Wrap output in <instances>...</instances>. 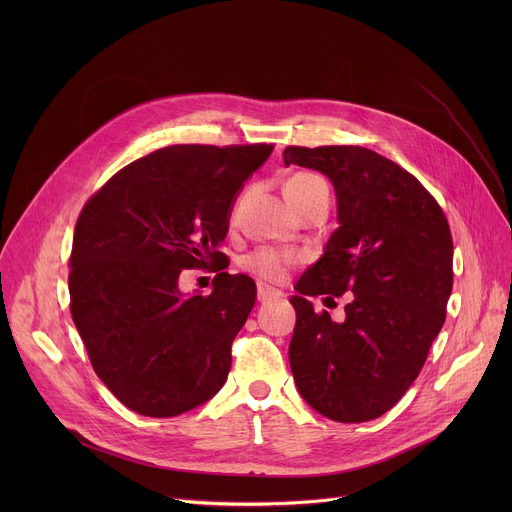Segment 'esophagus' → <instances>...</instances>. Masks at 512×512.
<instances>
[{"label": "esophagus", "instance_id": "1", "mask_svg": "<svg viewBox=\"0 0 512 512\" xmlns=\"http://www.w3.org/2000/svg\"><path fill=\"white\" fill-rule=\"evenodd\" d=\"M281 298H283L281 291H277V289H273L265 283H257V300L259 302L265 304V302H275V300H281Z\"/></svg>", "mask_w": 512, "mask_h": 512}]
</instances>
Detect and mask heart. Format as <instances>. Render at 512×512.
I'll use <instances>...</instances> for the list:
<instances>
[{"label": "heart", "mask_w": 512, "mask_h": 512, "mask_svg": "<svg viewBox=\"0 0 512 512\" xmlns=\"http://www.w3.org/2000/svg\"><path fill=\"white\" fill-rule=\"evenodd\" d=\"M285 196L289 204L300 212L304 206L314 202L316 198H328V186L322 176L314 172H298L285 182ZM298 257L289 251L273 249V247H259L243 257L241 265L249 273L267 279V281H283L289 269L296 265Z\"/></svg>", "instance_id": "1"}]
</instances>
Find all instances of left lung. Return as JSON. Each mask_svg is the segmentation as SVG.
Instances as JSON below:
<instances>
[{"label": "left lung", "instance_id": "8db88e82", "mask_svg": "<svg viewBox=\"0 0 512 512\" xmlns=\"http://www.w3.org/2000/svg\"><path fill=\"white\" fill-rule=\"evenodd\" d=\"M283 162L332 180L340 223L289 300L291 373L324 417L371 421L405 395L444 326L454 283L448 218L413 174L360 145H289ZM342 293L351 294L344 323L309 302Z\"/></svg>", "mask_w": 512, "mask_h": 512}]
</instances>
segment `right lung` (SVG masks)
<instances>
[{"label":"right lung","mask_w":512,"mask_h":512,"mask_svg":"<svg viewBox=\"0 0 512 512\" xmlns=\"http://www.w3.org/2000/svg\"><path fill=\"white\" fill-rule=\"evenodd\" d=\"M273 143L170 145L111 176L83 206L70 251V314L97 377L131 411L174 417L221 391L255 281L218 251L243 182ZM184 268L217 275L182 297Z\"/></svg>","instance_id":"add662e5"}]
</instances>
